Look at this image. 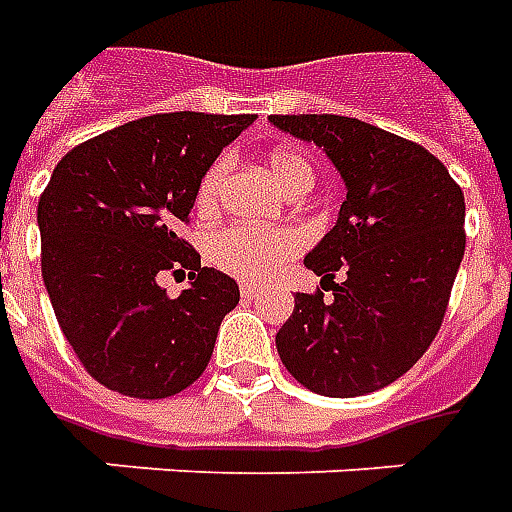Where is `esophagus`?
<instances>
[{
  "label": "esophagus",
  "instance_id": "esophagus-1",
  "mask_svg": "<svg viewBox=\"0 0 512 512\" xmlns=\"http://www.w3.org/2000/svg\"><path fill=\"white\" fill-rule=\"evenodd\" d=\"M239 292H242V297H248V300H256V297L262 295V289H259V286H253V284H242V286H239Z\"/></svg>",
  "mask_w": 512,
  "mask_h": 512
}]
</instances>
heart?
<instances>
[{
  "instance_id": "heart-1",
  "label": "heart",
  "mask_w": 512,
  "mask_h": 512,
  "mask_svg": "<svg viewBox=\"0 0 512 512\" xmlns=\"http://www.w3.org/2000/svg\"><path fill=\"white\" fill-rule=\"evenodd\" d=\"M228 162L217 159L212 168L206 170L198 187V206L212 209L220 198V190L226 184ZM267 173L275 181V187L284 192L311 190L314 170L295 151H275L267 159ZM209 259L226 270L228 275H237L242 281H267L284 267L289 259H295L300 250V239L292 231L278 228H256V226H231L217 231L209 237Z\"/></svg>"
}]
</instances>
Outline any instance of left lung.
<instances>
[{"mask_svg": "<svg viewBox=\"0 0 512 512\" xmlns=\"http://www.w3.org/2000/svg\"><path fill=\"white\" fill-rule=\"evenodd\" d=\"M320 146L347 201L306 256L322 292H297L275 333L289 375L322 397H361L405 375L436 339L466 250V204L427 148L344 115H270ZM336 274L342 282H333Z\"/></svg>", "mask_w": 512, "mask_h": 512, "instance_id": "8db88e82", "label": "left lung"}]
</instances>
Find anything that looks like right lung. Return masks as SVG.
Returning a JSON list of instances; mask_svg holds the SVG:
<instances>
[{
  "mask_svg": "<svg viewBox=\"0 0 512 512\" xmlns=\"http://www.w3.org/2000/svg\"><path fill=\"white\" fill-rule=\"evenodd\" d=\"M253 121L148 115L57 162L38 201L43 284L65 339L101 386L162 400L201 378L239 286L201 267L176 231L190 220L206 170ZM165 269L191 270L179 298L156 284Z\"/></svg>",
  "mask_w": 512,
  "mask_h": 512,
  "instance_id": "1",
  "label": "right lung"
}]
</instances>
